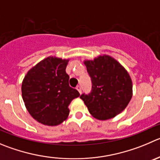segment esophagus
Returning <instances> with one entry per match:
<instances>
[{
	"instance_id": "1",
	"label": "esophagus",
	"mask_w": 160,
	"mask_h": 160,
	"mask_svg": "<svg viewBox=\"0 0 160 160\" xmlns=\"http://www.w3.org/2000/svg\"><path fill=\"white\" fill-rule=\"evenodd\" d=\"M76 89H77V90L78 91L79 93H81L82 92V87L80 86H78L77 87H76Z\"/></svg>"
}]
</instances>
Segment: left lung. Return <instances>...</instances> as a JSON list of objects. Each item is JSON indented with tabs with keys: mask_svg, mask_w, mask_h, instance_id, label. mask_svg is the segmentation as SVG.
Returning a JSON list of instances; mask_svg holds the SVG:
<instances>
[{
	"mask_svg": "<svg viewBox=\"0 0 160 160\" xmlns=\"http://www.w3.org/2000/svg\"><path fill=\"white\" fill-rule=\"evenodd\" d=\"M85 65L92 81V90L82 94L89 113L100 120L115 117L128 105L133 94V85L127 71L112 56L104 55Z\"/></svg>",
	"mask_w": 160,
	"mask_h": 160,
	"instance_id": "1",
	"label": "left lung"
}]
</instances>
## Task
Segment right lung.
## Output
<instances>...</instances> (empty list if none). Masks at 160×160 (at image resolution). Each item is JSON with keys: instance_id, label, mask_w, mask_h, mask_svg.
<instances>
[{"instance_id": "1", "label": "right lung", "mask_w": 160, "mask_h": 160, "mask_svg": "<svg viewBox=\"0 0 160 160\" xmlns=\"http://www.w3.org/2000/svg\"><path fill=\"white\" fill-rule=\"evenodd\" d=\"M69 60L49 56L31 68L22 83V97L29 113L46 126L67 119L70 103L80 96L69 86L66 67Z\"/></svg>"}]
</instances>
